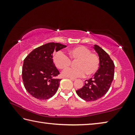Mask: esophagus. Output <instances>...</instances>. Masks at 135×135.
Wrapping results in <instances>:
<instances>
[{"label":"esophagus","mask_w":135,"mask_h":135,"mask_svg":"<svg viewBox=\"0 0 135 135\" xmlns=\"http://www.w3.org/2000/svg\"><path fill=\"white\" fill-rule=\"evenodd\" d=\"M70 79L71 80H72V81H75V80H76V79H73V78H70Z\"/></svg>","instance_id":"obj_1"}]
</instances>
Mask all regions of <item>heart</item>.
Wrapping results in <instances>:
<instances>
[{
	"mask_svg": "<svg viewBox=\"0 0 135 135\" xmlns=\"http://www.w3.org/2000/svg\"><path fill=\"white\" fill-rule=\"evenodd\" d=\"M68 55L71 60H77L75 68H68L62 72L64 77L78 78L85 76H92L97 71L99 67V59L97 55L92 54L89 49L84 46H78L70 49ZM53 61L56 67L65 70L70 65L71 61L61 51L55 53Z\"/></svg>",
	"mask_w": 135,
	"mask_h": 135,
	"instance_id": "heart-1",
	"label": "heart"
}]
</instances>
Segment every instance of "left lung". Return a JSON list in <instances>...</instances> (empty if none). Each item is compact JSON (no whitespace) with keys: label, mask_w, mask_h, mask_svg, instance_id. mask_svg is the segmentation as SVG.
Returning a JSON list of instances; mask_svg holds the SVG:
<instances>
[{"label":"left lung","mask_w":135,"mask_h":135,"mask_svg":"<svg viewBox=\"0 0 135 135\" xmlns=\"http://www.w3.org/2000/svg\"><path fill=\"white\" fill-rule=\"evenodd\" d=\"M93 48L99 56V68L92 78L84 81L83 88L76 90L79 97L86 101H94L105 95L114 79L115 67L109 55L97 45Z\"/></svg>","instance_id":"8db88e82"}]
</instances>
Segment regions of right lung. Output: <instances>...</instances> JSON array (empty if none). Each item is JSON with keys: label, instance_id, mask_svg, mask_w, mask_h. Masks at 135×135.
I'll use <instances>...</instances> for the list:
<instances>
[{"label": "right lung", "instance_id": "add662e5", "mask_svg": "<svg viewBox=\"0 0 135 135\" xmlns=\"http://www.w3.org/2000/svg\"><path fill=\"white\" fill-rule=\"evenodd\" d=\"M67 47L59 43H48L31 51L24 60L22 77L26 89L33 97L45 100L55 94L61 79L53 61V53Z\"/></svg>", "mask_w": 135, "mask_h": 135}]
</instances>
